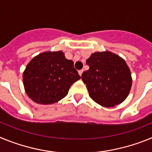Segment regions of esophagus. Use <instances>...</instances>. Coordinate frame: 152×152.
<instances>
[{"label":"esophagus","mask_w":152,"mask_h":152,"mask_svg":"<svg viewBox=\"0 0 152 152\" xmlns=\"http://www.w3.org/2000/svg\"><path fill=\"white\" fill-rule=\"evenodd\" d=\"M83 72H84L83 70H79V71H78V74H79V75H80V76H81V75H82Z\"/></svg>","instance_id":"obj_1"}]
</instances>
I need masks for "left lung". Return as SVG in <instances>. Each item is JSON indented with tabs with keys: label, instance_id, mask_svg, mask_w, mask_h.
Instances as JSON below:
<instances>
[{
	"label": "left lung",
	"instance_id": "1",
	"mask_svg": "<svg viewBox=\"0 0 152 152\" xmlns=\"http://www.w3.org/2000/svg\"><path fill=\"white\" fill-rule=\"evenodd\" d=\"M87 64L90 68L83 72L81 79L93 100L103 107H112L126 100L132 80L125 60L107 51L93 53Z\"/></svg>",
	"mask_w": 152,
	"mask_h": 152
}]
</instances>
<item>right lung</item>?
Segmentation results:
<instances>
[{
	"instance_id": "1",
	"label": "right lung",
	"mask_w": 152,
	"mask_h": 152,
	"mask_svg": "<svg viewBox=\"0 0 152 152\" xmlns=\"http://www.w3.org/2000/svg\"><path fill=\"white\" fill-rule=\"evenodd\" d=\"M80 78L72 60L61 51L42 52L26 65L23 75L26 94L39 104H52L68 94L70 87Z\"/></svg>"
}]
</instances>
